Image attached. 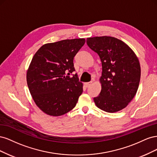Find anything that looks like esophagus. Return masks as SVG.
Segmentation results:
<instances>
[{
	"instance_id": "esophagus-1",
	"label": "esophagus",
	"mask_w": 157,
	"mask_h": 157,
	"mask_svg": "<svg viewBox=\"0 0 157 157\" xmlns=\"http://www.w3.org/2000/svg\"><path fill=\"white\" fill-rule=\"evenodd\" d=\"M92 83V81H91V82H85L84 83V85L85 86H86V87H89L90 85H91V84Z\"/></svg>"
}]
</instances>
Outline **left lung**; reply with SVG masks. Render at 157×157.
<instances>
[{
	"mask_svg": "<svg viewBox=\"0 0 157 157\" xmlns=\"http://www.w3.org/2000/svg\"><path fill=\"white\" fill-rule=\"evenodd\" d=\"M86 42L99 55L102 64L101 90L94 101L104 111H119L132 100L138 89L141 77L138 58L126 43L115 37H90Z\"/></svg>",
	"mask_w": 157,
	"mask_h": 157,
	"instance_id": "left-lung-1",
	"label": "left lung"
}]
</instances>
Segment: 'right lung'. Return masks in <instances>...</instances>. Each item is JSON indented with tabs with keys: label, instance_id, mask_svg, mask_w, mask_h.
<instances>
[{
	"label": "right lung",
	"instance_id": "add662e5",
	"mask_svg": "<svg viewBox=\"0 0 157 157\" xmlns=\"http://www.w3.org/2000/svg\"><path fill=\"white\" fill-rule=\"evenodd\" d=\"M84 39L60 40L42 46L33 56L27 72V82L36 105L47 115H63L75 107L83 84L73 59L85 43Z\"/></svg>",
	"mask_w": 157,
	"mask_h": 157
}]
</instances>
